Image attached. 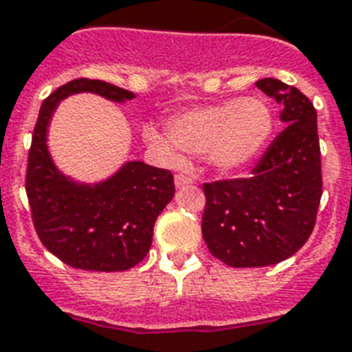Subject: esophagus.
<instances>
[{"label": "esophagus", "mask_w": 352, "mask_h": 352, "mask_svg": "<svg viewBox=\"0 0 352 352\" xmlns=\"http://www.w3.org/2000/svg\"><path fill=\"white\" fill-rule=\"evenodd\" d=\"M193 184V179L188 175H182V173H179V175L175 177V186L177 188H186V186Z\"/></svg>", "instance_id": "obj_1"}]
</instances>
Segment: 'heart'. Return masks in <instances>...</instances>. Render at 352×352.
I'll list each match as a JSON object with an SVG mask.
<instances>
[{"instance_id": "1", "label": "heart", "mask_w": 352, "mask_h": 352, "mask_svg": "<svg viewBox=\"0 0 352 352\" xmlns=\"http://www.w3.org/2000/svg\"><path fill=\"white\" fill-rule=\"evenodd\" d=\"M170 135L144 128V141L166 161L179 162V150L208 155L219 170L250 164L264 148L273 116L264 101L245 97L179 111L168 121Z\"/></svg>"}]
</instances>
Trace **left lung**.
Segmentation results:
<instances>
[{
    "mask_svg": "<svg viewBox=\"0 0 352 352\" xmlns=\"http://www.w3.org/2000/svg\"><path fill=\"white\" fill-rule=\"evenodd\" d=\"M256 87L282 104L285 128L248 179L206 182L202 236L230 267H264L307 242L322 197V161L313 102L298 88L265 77Z\"/></svg>",
    "mask_w": 352,
    "mask_h": 352,
    "instance_id": "8db88e82",
    "label": "left lung"
}]
</instances>
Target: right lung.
<instances>
[{
  "instance_id": "1",
  "label": "right lung",
  "mask_w": 352,
  "mask_h": 352,
  "mask_svg": "<svg viewBox=\"0 0 352 352\" xmlns=\"http://www.w3.org/2000/svg\"><path fill=\"white\" fill-rule=\"evenodd\" d=\"M90 92L124 102L133 92L99 79H74L43 101L28 151L27 195L39 241L52 255L85 271H126L148 255L153 224L173 199L171 171L130 161L107 181L82 184L63 175L47 146L57 104Z\"/></svg>"
}]
</instances>
